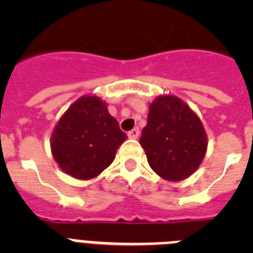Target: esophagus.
Here are the masks:
<instances>
[{
  "instance_id": "esophagus-1",
  "label": "esophagus",
  "mask_w": 253,
  "mask_h": 253,
  "mask_svg": "<svg viewBox=\"0 0 253 253\" xmlns=\"http://www.w3.org/2000/svg\"><path fill=\"white\" fill-rule=\"evenodd\" d=\"M128 137L130 138V139H137V138L139 137V128H134L133 130L129 131Z\"/></svg>"
}]
</instances>
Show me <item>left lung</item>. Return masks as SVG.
<instances>
[{"mask_svg": "<svg viewBox=\"0 0 253 253\" xmlns=\"http://www.w3.org/2000/svg\"><path fill=\"white\" fill-rule=\"evenodd\" d=\"M140 146L149 166L167 181L190 177L202 165L208 135L195 111L177 96L161 95L149 104Z\"/></svg>", "mask_w": 253, "mask_h": 253, "instance_id": "obj_1", "label": "left lung"}]
</instances>
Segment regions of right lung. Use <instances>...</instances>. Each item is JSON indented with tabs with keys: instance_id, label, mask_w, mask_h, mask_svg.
I'll use <instances>...</instances> for the list:
<instances>
[{
	"instance_id": "add662e5",
	"label": "right lung",
	"mask_w": 253,
	"mask_h": 253,
	"mask_svg": "<svg viewBox=\"0 0 253 253\" xmlns=\"http://www.w3.org/2000/svg\"><path fill=\"white\" fill-rule=\"evenodd\" d=\"M126 139L99 96L84 95L60 116L51 133L50 149L58 166L77 180L95 178L115 160Z\"/></svg>"
}]
</instances>
